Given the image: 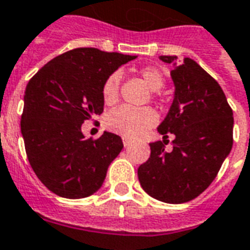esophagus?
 Here are the masks:
<instances>
[{"instance_id":"esophagus-1","label":"esophagus","mask_w":250,"mask_h":250,"mask_svg":"<svg viewBox=\"0 0 250 250\" xmlns=\"http://www.w3.org/2000/svg\"><path fill=\"white\" fill-rule=\"evenodd\" d=\"M130 143H131L130 138H125V136H123V145H125V146H128Z\"/></svg>"}]
</instances>
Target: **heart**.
Segmentation results:
<instances>
[{"mask_svg": "<svg viewBox=\"0 0 250 250\" xmlns=\"http://www.w3.org/2000/svg\"><path fill=\"white\" fill-rule=\"evenodd\" d=\"M141 76L151 91H159L165 84V77L155 68H143ZM119 82L120 77L118 73L105 79L102 88V96L105 104L112 105L118 102ZM157 120L158 116L152 108H135L130 105H122L105 116V127L109 131L125 138H139L150 130L157 123Z\"/></svg>", "mask_w": 250, "mask_h": 250, "instance_id": "1", "label": "heart"}]
</instances>
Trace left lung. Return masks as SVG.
I'll use <instances>...</instances> for the list:
<instances>
[{
	"mask_svg": "<svg viewBox=\"0 0 250 250\" xmlns=\"http://www.w3.org/2000/svg\"><path fill=\"white\" fill-rule=\"evenodd\" d=\"M173 65L174 96L158 127L163 141L150 143L151 154L138 168L141 186L166 204H185L209 188L233 146V111L220 84L186 57L161 56ZM168 133L176 136L166 152Z\"/></svg>",
	"mask_w": 250,
	"mask_h": 250,
	"instance_id": "obj_1",
	"label": "left lung"
}]
</instances>
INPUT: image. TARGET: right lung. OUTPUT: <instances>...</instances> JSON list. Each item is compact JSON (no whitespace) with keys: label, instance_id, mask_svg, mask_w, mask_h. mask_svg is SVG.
<instances>
[{"label":"right lung","instance_id":"add662e5","mask_svg":"<svg viewBox=\"0 0 250 250\" xmlns=\"http://www.w3.org/2000/svg\"><path fill=\"white\" fill-rule=\"evenodd\" d=\"M135 57L77 48L55 57L26 84L21 134L30 166L52 193L79 199L102 188L123 142L108 131L85 139L82 125L103 112L105 79Z\"/></svg>","mask_w":250,"mask_h":250}]
</instances>
